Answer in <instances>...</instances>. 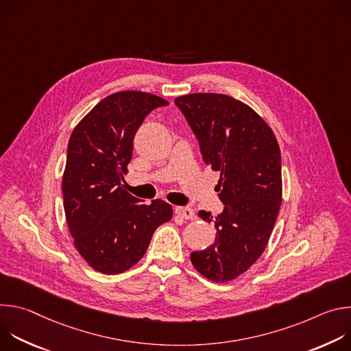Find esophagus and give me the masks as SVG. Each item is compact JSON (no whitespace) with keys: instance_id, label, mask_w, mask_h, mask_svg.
Segmentation results:
<instances>
[{"instance_id":"1","label":"esophagus","mask_w":351,"mask_h":351,"mask_svg":"<svg viewBox=\"0 0 351 351\" xmlns=\"http://www.w3.org/2000/svg\"><path fill=\"white\" fill-rule=\"evenodd\" d=\"M175 213L182 219H193L194 218V210L190 207H176Z\"/></svg>"}]
</instances>
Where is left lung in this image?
<instances>
[{
    "label": "left lung",
    "instance_id": "8db88e82",
    "mask_svg": "<svg viewBox=\"0 0 351 351\" xmlns=\"http://www.w3.org/2000/svg\"><path fill=\"white\" fill-rule=\"evenodd\" d=\"M194 132L203 160L219 171L223 211L215 217V241L193 252V267L213 282H230L264 253L282 203L280 149L272 129L247 104L226 94L194 93L175 98ZM198 217L213 221L211 213Z\"/></svg>",
    "mask_w": 351,
    "mask_h": 351
}]
</instances>
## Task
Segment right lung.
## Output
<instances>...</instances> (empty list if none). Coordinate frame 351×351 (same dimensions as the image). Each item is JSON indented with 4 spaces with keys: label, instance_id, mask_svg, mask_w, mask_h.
<instances>
[{
    "label": "right lung",
    "instance_id": "right-lung-1",
    "mask_svg": "<svg viewBox=\"0 0 351 351\" xmlns=\"http://www.w3.org/2000/svg\"><path fill=\"white\" fill-rule=\"evenodd\" d=\"M168 104L144 91L114 93L71 134L62 176L65 217L79 254L98 272L132 268L156 229L172 218V206L164 199L144 204L122 186L137 129L149 112Z\"/></svg>",
    "mask_w": 351,
    "mask_h": 351
}]
</instances>
